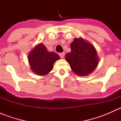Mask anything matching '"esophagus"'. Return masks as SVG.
Listing matches in <instances>:
<instances>
[{"instance_id": "34e87169", "label": "esophagus", "mask_w": 121, "mask_h": 121, "mask_svg": "<svg viewBox=\"0 0 121 121\" xmlns=\"http://www.w3.org/2000/svg\"><path fill=\"white\" fill-rule=\"evenodd\" d=\"M64 55H65V54H64V53H59V56H60V57H61V58H64Z\"/></svg>"}]
</instances>
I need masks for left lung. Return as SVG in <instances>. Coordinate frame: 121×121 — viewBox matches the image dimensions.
Segmentation results:
<instances>
[{
	"label": "left lung",
	"mask_w": 121,
	"mask_h": 121,
	"mask_svg": "<svg viewBox=\"0 0 121 121\" xmlns=\"http://www.w3.org/2000/svg\"><path fill=\"white\" fill-rule=\"evenodd\" d=\"M70 53L65 55V59L72 70L78 75L91 73L97 67L98 58L94 47L82 39H74L70 45Z\"/></svg>",
	"instance_id": "obj_1"
}]
</instances>
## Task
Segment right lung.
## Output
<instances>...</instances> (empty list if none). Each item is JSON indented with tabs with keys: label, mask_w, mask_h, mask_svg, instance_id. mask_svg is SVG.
<instances>
[{
	"label": "right lung",
	"mask_w": 121,
	"mask_h": 121,
	"mask_svg": "<svg viewBox=\"0 0 121 121\" xmlns=\"http://www.w3.org/2000/svg\"><path fill=\"white\" fill-rule=\"evenodd\" d=\"M60 58L57 54L48 52L47 48L41 43L36 46L28 56L31 70L40 75H46L51 71L54 62Z\"/></svg>",
	"instance_id": "1"
}]
</instances>
